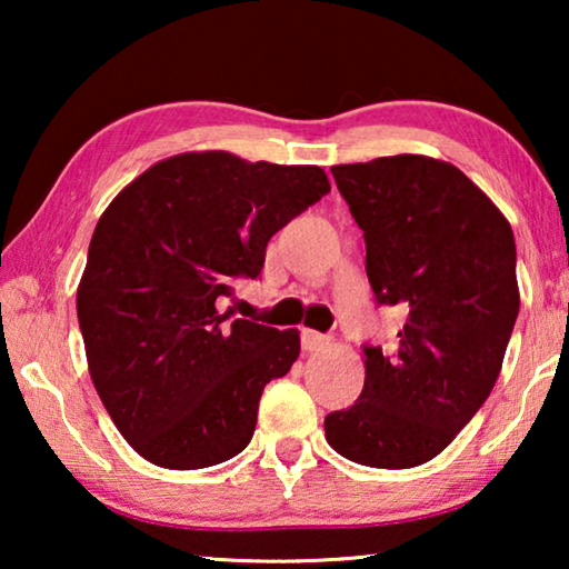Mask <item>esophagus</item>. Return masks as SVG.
Returning <instances> with one entry per match:
<instances>
[{"label":"esophagus","instance_id":"34e87169","mask_svg":"<svg viewBox=\"0 0 569 569\" xmlns=\"http://www.w3.org/2000/svg\"><path fill=\"white\" fill-rule=\"evenodd\" d=\"M329 336H323L319 331H311V329H303L301 331V346L303 351H321L323 346H329Z\"/></svg>","mask_w":569,"mask_h":569}]
</instances>
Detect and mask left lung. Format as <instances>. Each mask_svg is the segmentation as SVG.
I'll use <instances>...</instances> for the list:
<instances>
[{"label":"left lung","instance_id":"obj_1","mask_svg":"<svg viewBox=\"0 0 569 569\" xmlns=\"http://www.w3.org/2000/svg\"><path fill=\"white\" fill-rule=\"evenodd\" d=\"M366 240L379 303L407 308L399 349H363V391L326 441L363 467L441 455L487 401L519 313L509 220L451 162L393 156L331 168Z\"/></svg>","mask_w":569,"mask_h":569}]
</instances>
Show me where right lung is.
<instances>
[{"label": "right lung", "mask_w": 569, "mask_h": 569, "mask_svg": "<svg viewBox=\"0 0 569 569\" xmlns=\"http://www.w3.org/2000/svg\"><path fill=\"white\" fill-rule=\"evenodd\" d=\"M331 190L319 166L180 152L124 186L94 228L77 319L94 389L120 435L162 469L248 447L258 401L301 353L298 329L228 321L216 301L258 278L268 240Z\"/></svg>", "instance_id": "obj_1"}]
</instances>
